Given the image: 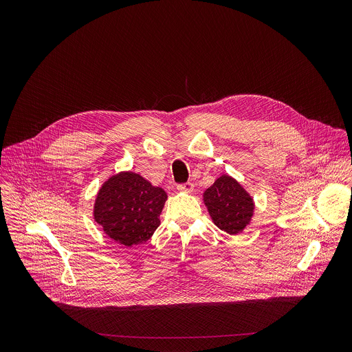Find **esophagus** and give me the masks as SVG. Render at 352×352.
Listing matches in <instances>:
<instances>
[{
  "instance_id": "obj_1",
  "label": "esophagus",
  "mask_w": 352,
  "mask_h": 352,
  "mask_svg": "<svg viewBox=\"0 0 352 352\" xmlns=\"http://www.w3.org/2000/svg\"><path fill=\"white\" fill-rule=\"evenodd\" d=\"M177 189L179 192H185V193H190L193 190V184L192 182H185V184H179L177 185Z\"/></svg>"
}]
</instances>
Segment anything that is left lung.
I'll use <instances>...</instances> for the list:
<instances>
[{
    "mask_svg": "<svg viewBox=\"0 0 352 352\" xmlns=\"http://www.w3.org/2000/svg\"><path fill=\"white\" fill-rule=\"evenodd\" d=\"M213 223L227 234L241 232L254 216V200L230 175H221L204 193Z\"/></svg>",
    "mask_w": 352,
    "mask_h": 352,
    "instance_id": "1",
    "label": "left lung"
}]
</instances>
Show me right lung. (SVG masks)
Returning <instances> with one entry per match:
<instances>
[{
    "instance_id": "obj_1",
    "label": "right lung",
    "mask_w": 352,
    "mask_h": 352,
    "mask_svg": "<svg viewBox=\"0 0 352 352\" xmlns=\"http://www.w3.org/2000/svg\"><path fill=\"white\" fill-rule=\"evenodd\" d=\"M167 193L139 174L113 175L100 188L94 204V220L116 242L125 246L147 241L160 226Z\"/></svg>"
}]
</instances>
